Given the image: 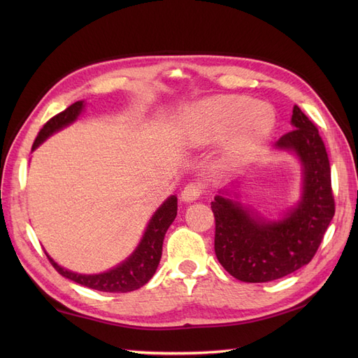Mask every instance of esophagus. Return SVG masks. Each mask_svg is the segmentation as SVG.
Masks as SVG:
<instances>
[{"label": "esophagus", "mask_w": 358, "mask_h": 358, "mask_svg": "<svg viewBox=\"0 0 358 358\" xmlns=\"http://www.w3.org/2000/svg\"><path fill=\"white\" fill-rule=\"evenodd\" d=\"M203 185L199 182H189L188 185L182 191V201H194L197 200L203 194Z\"/></svg>", "instance_id": "1"}]
</instances>
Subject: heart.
Here are the masks:
<instances>
[{
  "label": "heart",
  "instance_id": "1",
  "mask_svg": "<svg viewBox=\"0 0 358 358\" xmlns=\"http://www.w3.org/2000/svg\"><path fill=\"white\" fill-rule=\"evenodd\" d=\"M183 133L191 145H209L225 137V157L239 161L263 143L275 125V112L243 95L212 96L192 106L183 116Z\"/></svg>",
  "mask_w": 358,
  "mask_h": 358
}]
</instances>
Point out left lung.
Here are the masks:
<instances>
[{
  "label": "left lung",
  "mask_w": 358,
  "mask_h": 358,
  "mask_svg": "<svg viewBox=\"0 0 358 358\" xmlns=\"http://www.w3.org/2000/svg\"><path fill=\"white\" fill-rule=\"evenodd\" d=\"M291 129L276 146L300 157L305 175L303 197L282 221L264 222L249 215L241 203L216 196L215 254L222 267L242 282H268L308 264L334 216L330 161L310 119L294 106Z\"/></svg>",
  "instance_id": "left-lung-1"
}]
</instances>
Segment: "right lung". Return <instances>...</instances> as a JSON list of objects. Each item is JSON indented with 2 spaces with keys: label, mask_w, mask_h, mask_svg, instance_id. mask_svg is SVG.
Instances as JSON below:
<instances>
[{
  "label": "right lung",
  "mask_w": 358,
  "mask_h": 358,
  "mask_svg": "<svg viewBox=\"0 0 358 358\" xmlns=\"http://www.w3.org/2000/svg\"><path fill=\"white\" fill-rule=\"evenodd\" d=\"M83 109V101H76L69 106L66 110L50 117L49 121L43 125L37 138L34 140L32 149H36L43 140L48 138L52 133L58 131L62 127L71 124ZM178 213V199L171 196L164 204L155 212L150 220L142 242L137 246L133 255L121 266H117L109 272L100 275H79L73 273L70 270L62 268L52 258H49L50 264L55 267L57 272L64 278L71 279L73 282H78L83 287H88L96 291L104 292H128L138 289L143 287L148 280L154 276L155 270L159 264L161 252H162V241H164L166 231L169 230L170 224L175 221Z\"/></svg>",
  "instance_id": "add662e5"
}]
</instances>
